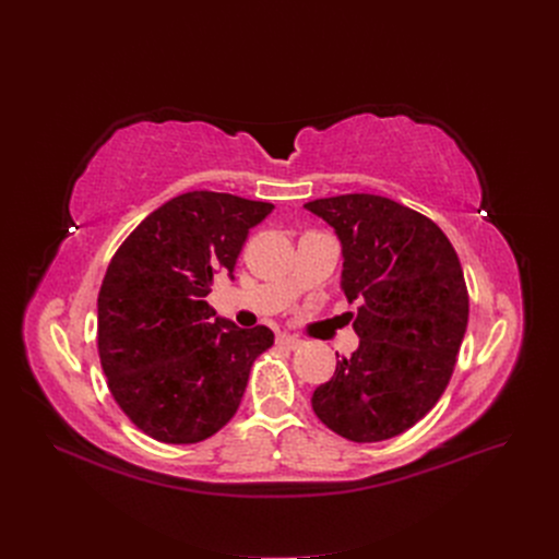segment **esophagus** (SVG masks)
<instances>
[{
	"label": "esophagus",
	"mask_w": 559,
	"mask_h": 559,
	"mask_svg": "<svg viewBox=\"0 0 559 559\" xmlns=\"http://www.w3.org/2000/svg\"><path fill=\"white\" fill-rule=\"evenodd\" d=\"M278 344L285 346V348L295 350V348H301V346H304V340H299L297 335H281V337H278Z\"/></svg>",
	"instance_id": "1"
}]
</instances>
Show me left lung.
<instances>
[{
    "label": "left lung",
    "mask_w": 559,
    "mask_h": 559,
    "mask_svg": "<svg viewBox=\"0 0 559 559\" xmlns=\"http://www.w3.org/2000/svg\"><path fill=\"white\" fill-rule=\"evenodd\" d=\"M304 209L335 228L342 289L360 304L348 312L360 344L314 390L312 409L350 442H383L424 419L449 385L468 319L462 264L442 228L388 197Z\"/></svg>",
    "instance_id": "1"
}]
</instances>
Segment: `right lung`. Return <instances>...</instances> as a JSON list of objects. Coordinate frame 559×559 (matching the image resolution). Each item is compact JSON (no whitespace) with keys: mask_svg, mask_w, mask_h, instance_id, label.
Instances as JSON below:
<instances>
[{"mask_svg":"<svg viewBox=\"0 0 559 559\" xmlns=\"http://www.w3.org/2000/svg\"><path fill=\"white\" fill-rule=\"evenodd\" d=\"M267 201L194 190L169 199L112 255L97 299V346L112 399L165 444H197L238 413L267 326L240 329L205 297L233 278Z\"/></svg>","mask_w":559,"mask_h":559,"instance_id":"1","label":"right lung"}]
</instances>
